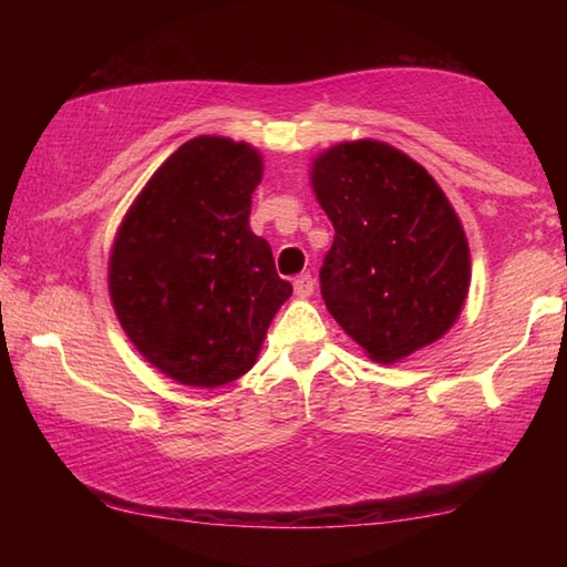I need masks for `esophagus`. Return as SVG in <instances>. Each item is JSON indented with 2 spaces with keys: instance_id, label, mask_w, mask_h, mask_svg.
<instances>
[{
  "instance_id": "34e87169",
  "label": "esophagus",
  "mask_w": 567,
  "mask_h": 567,
  "mask_svg": "<svg viewBox=\"0 0 567 567\" xmlns=\"http://www.w3.org/2000/svg\"><path fill=\"white\" fill-rule=\"evenodd\" d=\"M292 285H295V295H297V297H310L312 290H315V280H312L310 272L297 275Z\"/></svg>"
}]
</instances>
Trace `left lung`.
<instances>
[{"instance_id": "obj_1", "label": "left lung", "mask_w": 567, "mask_h": 567, "mask_svg": "<svg viewBox=\"0 0 567 567\" xmlns=\"http://www.w3.org/2000/svg\"><path fill=\"white\" fill-rule=\"evenodd\" d=\"M334 227L322 300L372 360L398 362L453 328L470 287L463 225L415 159L382 142H342L315 159Z\"/></svg>"}]
</instances>
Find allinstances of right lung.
Returning <instances> with one entry per match:
<instances>
[{
	"mask_svg": "<svg viewBox=\"0 0 567 567\" xmlns=\"http://www.w3.org/2000/svg\"><path fill=\"white\" fill-rule=\"evenodd\" d=\"M262 159L245 142L195 137L134 199L110 257L120 324L182 385H227L252 368L292 285L249 229Z\"/></svg>",
	"mask_w": 567,
	"mask_h": 567,
	"instance_id": "right-lung-1",
	"label": "right lung"
}]
</instances>
